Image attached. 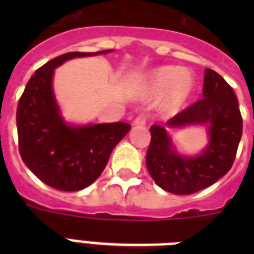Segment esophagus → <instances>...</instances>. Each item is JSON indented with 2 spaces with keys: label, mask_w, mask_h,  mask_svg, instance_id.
<instances>
[{
  "label": "esophagus",
  "mask_w": 254,
  "mask_h": 254,
  "mask_svg": "<svg viewBox=\"0 0 254 254\" xmlns=\"http://www.w3.org/2000/svg\"><path fill=\"white\" fill-rule=\"evenodd\" d=\"M146 121H147L146 116L139 115L135 117L134 121H133V124H134V125H139V127H142V125H145V124H146Z\"/></svg>",
  "instance_id": "34e87169"
}]
</instances>
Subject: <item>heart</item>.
<instances>
[{
    "label": "heart",
    "mask_w": 254,
    "mask_h": 254,
    "mask_svg": "<svg viewBox=\"0 0 254 254\" xmlns=\"http://www.w3.org/2000/svg\"><path fill=\"white\" fill-rule=\"evenodd\" d=\"M147 88L151 95H163L165 107L177 109L192 93L193 80L185 71L175 67H162L149 76Z\"/></svg>",
    "instance_id": "obj_1"
}]
</instances>
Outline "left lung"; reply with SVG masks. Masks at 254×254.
Instances as JSON below:
<instances>
[{"instance_id": "1", "label": "left lung", "mask_w": 254, "mask_h": 254, "mask_svg": "<svg viewBox=\"0 0 254 254\" xmlns=\"http://www.w3.org/2000/svg\"><path fill=\"white\" fill-rule=\"evenodd\" d=\"M207 124L209 145L196 158L173 150L171 139L159 125L150 127L146 166L151 178L169 192L189 195L213 185L228 173L243 134V117L232 87L213 69L205 68L203 97L167 121L169 127Z\"/></svg>"}]
</instances>
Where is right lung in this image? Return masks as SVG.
<instances>
[{
  "instance_id": "right-lung-1",
  "label": "right lung",
  "mask_w": 254,
  "mask_h": 254,
  "mask_svg": "<svg viewBox=\"0 0 254 254\" xmlns=\"http://www.w3.org/2000/svg\"><path fill=\"white\" fill-rule=\"evenodd\" d=\"M109 53H67L35 71L18 101V147L22 161L43 183L61 191H79L100 177L115 146L127 135V123L68 127L53 93L54 69L75 57Z\"/></svg>"
}]
</instances>
